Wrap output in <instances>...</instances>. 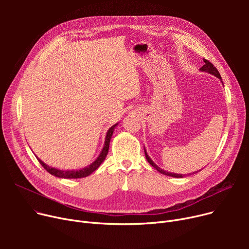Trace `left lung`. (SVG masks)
<instances>
[{"instance_id":"obj_1","label":"left lung","mask_w":249,"mask_h":249,"mask_svg":"<svg viewBox=\"0 0 249 249\" xmlns=\"http://www.w3.org/2000/svg\"><path fill=\"white\" fill-rule=\"evenodd\" d=\"M202 71H206V72H209V73H211V74H214L215 76H217L218 78H220V80H222L221 78V75H220V73H219V71H218V70L214 67V64L212 63V62H210L209 60H207V59H205L204 58V65L203 67L200 69ZM144 152H145V158H146V160H147V161L156 169V171H159L160 174H162V175H165V176H169V177H175V178H182V175H178V174H172V173H168V172H165V171H163V169H161V168H160L158 165H156L152 160H151V159L149 158V156L147 155V153H146V151H145V149H144ZM198 173V172H197Z\"/></svg>"}]
</instances>
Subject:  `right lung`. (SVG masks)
Masks as SVG:
<instances>
[{
	"instance_id": "1",
	"label": "right lung",
	"mask_w": 249,
	"mask_h": 249,
	"mask_svg": "<svg viewBox=\"0 0 249 249\" xmlns=\"http://www.w3.org/2000/svg\"><path fill=\"white\" fill-rule=\"evenodd\" d=\"M117 126V124L113 125L107 132V135H106V140H105V145H104V148L103 150L101 151L100 155L98 156V159L91 163L90 165L87 166V167H84L82 169H77V171H60V169H57V168H53V167H50L48 165H46L42 160H38V161L40 162V164L46 169V172H48L50 175L52 176H55L57 178H85V177H88L89 176L91 173L95 172L96 169L101 165V163L105 160V158H106L107 154H108V150H109V145H110V140H111V137L113 135V132H114V128Z\"/></svg>"
}]
</instances>
